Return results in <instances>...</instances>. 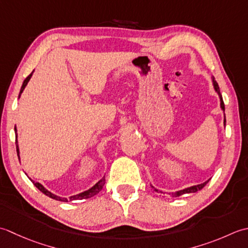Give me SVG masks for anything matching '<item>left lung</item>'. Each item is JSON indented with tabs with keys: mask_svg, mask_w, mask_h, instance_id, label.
I'll list each match as a JSON object with an SVG mask.
<instances>
[{
	"mask_svg": "<svg viewBox=\"0 0 248 248\" xmlns=\"http://www.w3.org/2000/svg\"><path fill=\"white\" fill-rule=\"evenodd\" d=\"M213 85H214V89H215V91H216V92L218 93V95H219V98H220V107H221V109H223V110L225 111V104H224V100H223V96H221V94H220V91H219L218 83H217V82L215 81V79H214V78H213ZM224 124L226 125V118H225V120H224ZM208 182H209V181H206V182H204V183L199 184V185H195V186H191V187H188V188H185V189L179 190V191H176V193H172V194H171V196H172V197H180V196H182V195H185V194L196 193V191H198V190H200V189L203 188L204 186L206 185V183H208ZM152 188H153L155 191H157V193H161V194H163V191H158L157 189L154 188L153 186H152Z\"/></svg>",
	"mask_w": 248,
	"mask_h": 248,
	"instance_id": "obj_1",
	"label": "left lung"
}]
</instances>
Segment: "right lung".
<instances>
[{"instance_id": "right-lung-1", "label": "right lung", "mask_w": 248, "mask_h": 248, "mask_svg": "<svg viewBox=\"0 0 248 248\" xmlns=\"http://www.w3.org/2000/svg\"><path fill=\"white\" fill-rule=\"evenodd\" d=\"M32 74H33V72L30 74L27 78L24 79V81H23V83H22V87H21V90H20V94H19V97H20V95H21V93H22V91H23V89L25 88V85L28 84V82H29V80L31 79V77H32ZM15 133L17 134V129H16V126H15ZM16 138H17V136H16ZM16 145H17V154H18V156H19V148H18V143H17V140H16ZM33 182V181H32ZM33 184L36 186V187L42 191L43 194H45L46 196H48V197H50V198H52V199H55V200H59V201H63V202H67V201H73V200H81V199H89V198H91V197H93L94 195H96V194H98L100 190H102V188H103V186H104V184H105V179L103 178L102 180H100L99 182H97V183H96L92 188H90L89 190H87V191H83V193H81V194H79V195H76V196H72V197H69L68 199H66V198H62V197H59V196H55V195H53L52 193H50L49 190H47L46 188L44 187V186L42 185V184H39V183H37V182H33Z\"/></svg>"}]
</instances>
